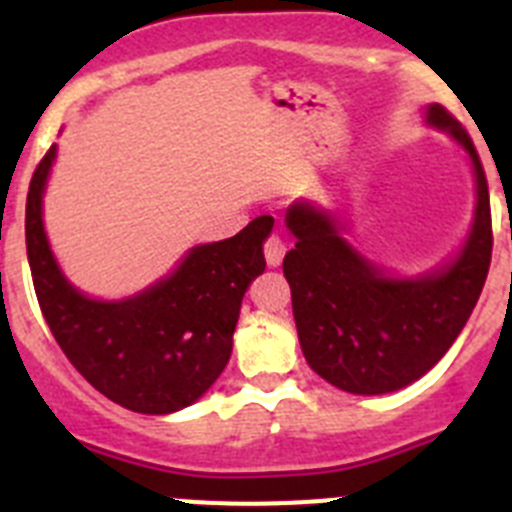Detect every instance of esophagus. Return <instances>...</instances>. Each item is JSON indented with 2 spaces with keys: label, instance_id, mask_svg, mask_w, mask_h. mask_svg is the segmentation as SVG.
I'll use <instances>...</instances> for the list:
<instances>
[{
  "label": "esophagus",
  "instance_id": "obj_1",
  "mask_svg": "<svg viewBox=\"0 0 512 512\" xmlns=\"http://www.w3.org/2000/svg\"><path fill=\"white\" fill-rule=\"evenodd\" d=\"M284 251H287V246H284L282 238H279V235H271L269 241H266V246H264L266 264H269L271 269H277V266L282 264V259H284Z\"/></svg>",
  "mask_w": 512,
  "mask_h": 512
}]
</instances>
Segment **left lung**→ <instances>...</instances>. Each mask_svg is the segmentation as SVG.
<instances>
[{
  "label": "left lung",
  "instance_id": "1",
  "mask_svg": "<svg viewBox=\"0 0 512 512\" xmlns=\"http://www.w3.org/2000/svg\"><path fill=\"white\" fill-rule=\"evenodd\" d=\"M423 120L467 153L474 174L472 225L449 261L402 277L348 241L338 212L297 200L284 217L295 235L284 277L302 354L351 395H387L431 372L467 325L490 269V192L472 138L441 104H425Z\"/></svg>",
  "mask_w": 512,
  "mask_h": 512
}]
</instances>
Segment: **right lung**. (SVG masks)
<instances>
[{
	"label": "right lung",
	"instance_id": "1",
	"mask_svg": "<svg viewBox=\"0 0 512 512\" xmlns=\"http://www.w3.org/2000/svg\"><path fill=\"white\" fill-rule=\"evenodd\" d=\"M58 148L35 169L25 210L35 295L58 346L94 390L143 415L189 408L223 374L246 289L264 274L274 217L238 235L200 243L166 274L122 300L81 292L58 264L43 220V197Z\"/></svg>",
	"mask_w": 512,
	"mask_h": 512
}]
</instances>
